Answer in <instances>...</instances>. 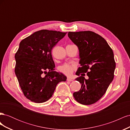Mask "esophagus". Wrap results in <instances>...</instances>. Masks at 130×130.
Segmentation results:
<instances>
[{
    "instance_id": "1",
    "label": "esophagus",
    "mask_w": 130,
    "mask_h": 130,
    "mask_svg": "<svg viewBox=\"0 0 130 130\" xmlns=\"http://www.w3.org/2000/svg\"><path fill=\"white\" fill-rule=\"evenodd\" d=\"M67 80L68 81H70V82H71V81H73L72 79H71V78H69V77L67 78Z\"/></svg>"
}]
</instances>
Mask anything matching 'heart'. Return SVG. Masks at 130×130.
Returning <instances> with one entry per match:
<instances>
[{
  "instance_id": "b5f03b06",
  "label": "heart",
  "mask_w": 130,
  "mask_h": 130,
  "mask_svg": "<svg viewBox=\"0 0 130 130\" xmlns=\"http://www.w3.org/2000/svg\"><path fill=\"white\" fill-rule=\"evenodd\" d=\"M76 66L73 64L64 63L58 67V70L60 73L63 74L67 76H70L75 70Z\"/></svg>"
}]
</instances>
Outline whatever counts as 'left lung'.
Instances as JSON below:
<instances>
[{
	"label": "left lung",
	"mask_w": 130,
	"mask_h": 130,
	"mask_svg": "<svg viewBox=\"0 0 130 130\" xmlns=\"http://www.w3.org/2000/svg\"><path fill=\"white\" fill-rule=\"evenodd\" d=\"M68 35L78 47L81 66L76 73L81 88L73 96L80 104L92 105L101 99L113 80L116 62L113 50L103 37L93 31L68 32ZM86 72L88 79L84 77Z\"/></svg>",
	"instance_id": "obj_1"
}]
</instances>
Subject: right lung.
Segmentation results:
<instances>
[{
    "instance_id": "add662e5",
    "label": "right lung",
    "mask_w": 130,
    "mask_h": 130,
    "mask_svg": "<svg viewBox=\"0 0 130 130\" xmlns=\"http://www.w3.org/2000/svg\"><path fill=\"white\" fill-rule=\"evenodd\" d=\"M67 32L41 30L23 40L15 54L14 72L24 95L36 103L52 96L57 85L67 77L55 70L52 50Z\"/></svg>"
}]
</instances>
